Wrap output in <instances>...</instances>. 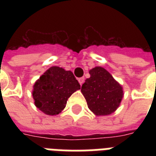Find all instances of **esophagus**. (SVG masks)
Instances as JSON below:
<instances>
[{
    "label": "esophagus",
    "mask_w": 156,
    "mask_h": 156,
    "mask_svg": "<svg viewBox=\"0 0 156 156\" xmlns=\"http://www.w3.org/2000/svg\"><path fill=\"white\" fill-rule=\"evenodd\" d=\"M78 83H79V84L82 86L83 84V83H84V80H85V78H84V77H82V78H78Z\"/></svg>",
    "instance_id": "34e87169"
}]
</instances>
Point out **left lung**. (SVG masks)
I'll list each match as a JSON object with an SVG mask.
<instances>
[{
	"instance_id": "8db88e82",
	"label": "left lung",
	"mask_w": 156,
	"mask_h": 156,
	"mask_svg": "<svg viewBox=\"0 0 156 156\" xmlns=\"http://www.w3.org/2000/svg\"><path fill=\"white\" fill-rule=\"evenodd\" d=\"M89 73L90 77L86 79L81 89L88 108L97 116L112 113L123 97L122 87L102 67H95Z\"/></svg>"
}]
</instances>
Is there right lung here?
I'll return each instance as SVG.
<instances>
[{"label":"right lung","instance_id":"obj_1","mask_svg":"<svg viewBox=\"0 0 156 156\" xmlns=\"http://www.w3.org/2000/svg\"><path fill=\"white\" fill-rule=\"evenodd\" d=\"M80 85L71 71L52 66L36 81L32 95L35 106L47 115L59 114Z\"/></svg>","mask_w":156,"mask_h":156}]
</instances>
